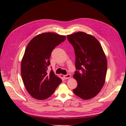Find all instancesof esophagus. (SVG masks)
I'll list each match as a JSON object with an SVG mask.
<instances>
[{
	"label": "esophagus",
	"mask_w": 126,
	"mask_h": 126,
	"mask_svg": "<svg viewBox=\"0 0 126 126\" xmlns=\"http://www.w3.org/2000/svg\"><path fill=\"white\" fill-rule=\"evenodd\" d=\"M71 75H70V74H68V75L64 76V78H65V79H70V78H71Z\"/></svg>",
	"instance_id": "obj_1"
}]
</instances>
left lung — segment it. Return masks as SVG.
<instances>
[{
  "instance_id": "8db88e82",
  "label": "left lung",
  "mask_w": 126,
  "mask_h": 126,
  "mask_svg": "<svg viewBox=\"0 0 126 126\" xmlns=\"http://www.w3.org/2000/svg\"><path fill=\"white\" fill-rule=\"evenodd\" d=\"M69 42L74 47L75 65L78 70L73 76L77 86L73 92L79 97L88 100L100 92L106 80V56L98 40L85 32L68 35Z\"/></svg>"
}]
</instances>
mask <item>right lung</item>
I'll return each mask as SVG.
<instances>
[{"mask_svg":"<svg viewBox=\"0 0 126 126\" xmlns=\"http://www.w3.org/2000/svg\"><path fill=\"white\" fill-rule=\"evenodd\" d=\"M65 35L52 32L34 37L25 49L21 63V74L25 88L32 97L45 100L50 97L62 79L51 70L49 58L53 49L65 40Z\"/></svg>","mask_w":126,"mask_h":126,"instance_id":"add662e5","label":"right lung"}]
</instances>
